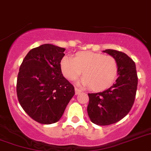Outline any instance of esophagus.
I'll return each instance as SVG.
<instances>
[{"label": "esophagus", "mask_w": 151, "mask_h": 151, "mask_svg": "<svg viewBox=\"0 0 151 151\" xmlns=\"http://www.w3.org/2000/svg\"><path fill=\"white\" fill-rule=\"evenodd\" d=\"M81 92V91L80 90L79 88H75V94H76V95H78V94H80Z\"/></svg>", "instance_id": "obj_1"}]
</instances>
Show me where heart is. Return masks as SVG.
Here are the masks:
<instances>
[{
  "label": "heart",
  "mask_w": 151,
  "mask_h": 151,
  "mask_svg": "<svg viewBox=\"0 0 151 151\" xmlns=\"http://www.w3.org/2000/svg\"><path fill=\"white\" fill-rule=\"evenodd\" d=\"M61 71L69 80H75L82 73L81 82L94 91H103L113 84L118 75V63L113 56L100 52H78L74 56H64L60 61Z\"/></svg>",
  "instance_id": "b5f03b06"
}]
</instances>
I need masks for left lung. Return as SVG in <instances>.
<instances>
[{
	"label": "left lung",
	"mask_w": 151,
	"mask_h": 151,
	"mask_svg": "<svg viewBox=\"0 0 151 151\" xmlns=\"http://www.w3.org/2000/svg\"><path fill=\"white\" fill-rule=\"evenodd\" d=\"M104 52L116 60L119 77L107 90L88 94V116L99 126L113 124L127 116L135 101L138 84L136 64L129 56L114 50H105Z\"/></svg>",
	"instance_id": "8db88e82"
}]
</instances>
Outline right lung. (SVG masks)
Listing matches in <instances>:
<instances>
[{
  "label": "right lung",
  "instance_id": "right-lung-1",
  "mask_svg": "<svg viewBox=\"0 0 151 151\" xmlns=\"http://www.w3.org/2000/svg\"><path fill=\"white\" fill-rule=\"evenodd\" d=\"M64 48L43 44L23 60L17 78L18 100L24 111L41 124H52L63 116L74 87L63 76Z\"/></svg>",
  "mask_w": 151,
  "mask_h": 151
}]
</instances>
